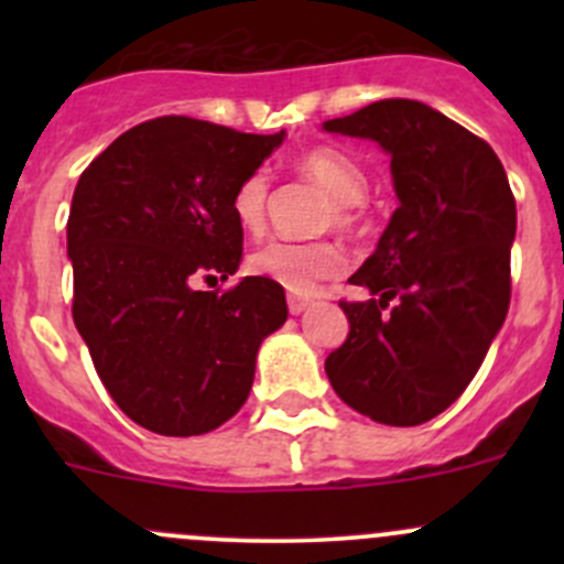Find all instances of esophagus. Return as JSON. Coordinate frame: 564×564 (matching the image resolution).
<instances>
[{
  "label": "esophagus",
  "mask_w": 564,
  "mask_h": 564,
  "mask_svg": "<svg viewBox=\"0 0 564 564\" xmlns=\"http://www.w3.org/2000/svg\"><path fill=\"white\" fill-rule=\"evenodd\" d=\"M308 300L305 297H294V294H289V311H292L294 316H300L303 314V311H308Z\"/></svg>",
  "instance_id": "34e87169"
}]
</instances>
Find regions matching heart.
Segmentation results:
<instances>
[{
    "mask_svg": "<svg viewBox=\"0 0 564 564\" xmlns=\"http://www.w3.org/2000/svg\"><path fill=\"white\" fill-rule=\"evenodd\" d=\"M300 172L329 193L340 207H357L368 196V174L360 163L333 147H314L297 161ZM267 198H270V176L253 172L237 185L231 196V215L237 226L248 235H259L267 220ZM340 224H351V215L340 213ZM346 264V256L335 242H294L272 240L250 256V270L270 281L281 283L294 294L314 292L324 278H335Z\"/></svg>",
    "mask_w": 564,
    "mask_h": 564,
    "instance_id": "1",
    "label": "heart"
}]
</instances>
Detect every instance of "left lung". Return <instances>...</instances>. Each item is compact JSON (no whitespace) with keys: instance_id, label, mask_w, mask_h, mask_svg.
Here are the masks:
<instances>
[{"instance_id":"1","label":"left lung","mask_w":564,"mask_h":564,"mask_svg":"<svg viewBox=\"0 0 564 564\" xmlns=\"http://www.w3.org/2000/svg\"><path fill=\"white\" fill-rule=\"evenodd\" d=\"M322 130L371 139L390 155L398 209L340 303L349 335L324 362L355 412L420 425L475 379L510 308L516 198L497 152L420 100L390 98Z\"/></svg>"}]
</instances>
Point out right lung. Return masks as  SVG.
Segmentation results:
<instances>
[{
  "mask_svg": "<svg viewBox=\"0 0 564 564\" xmlns=\"http://www.w3.org/2000/svg\"><path fill=\"white\" fill-rule=\"evenodd\" d=\"M286 139L191 117L141 122L78 176L67 218L73 322L108 395L163 436L218 429L248 401L261 340L286 322L281 283L248 275L229 292L242 229L237 185Z\"/></svg>",
  "mask_w": 564,
  "mask_h": 564,
  "instance_id": "1",
  "label": "right lung"
}]
</instances>
